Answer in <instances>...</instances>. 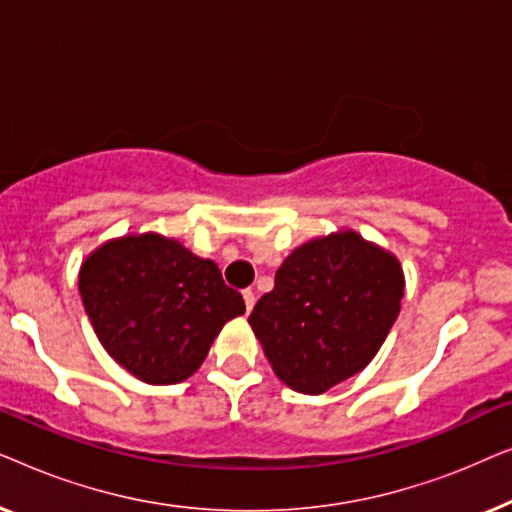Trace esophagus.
<instances>
[{"instance_id":"obj_1","label":"esophagus","mask_w":512,"mask_h":512,"mask_svg":"<svg viewBox=\"0 0 512 512\" xmlns=\"http://www.w3.org/2000/svg\"><path fill=\"white\" fill-rule=\"evenodd\" d=\"M242 296H244V305H247V312H251V307L256 305V293L251 289H244Z\"/></svg>"}]
</instances>
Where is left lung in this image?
Returning <instances> with one entry per match:
<instances>
[{"mask_svg":"<svg viewBox=\"0 0 512 512\" xmlns=\"http://www.w3.org/2000/svg\"><path fill=\"white\" fill-rule=\"evenodd\" d=\"M398 258L354 230L300 244L249 324L272 370L300 394H324L368 366L401 312Z\"/></svg>","mask_w":512,"mask_h":512,"instance_id":"obj_1","label":"left lung"}]
</instances>
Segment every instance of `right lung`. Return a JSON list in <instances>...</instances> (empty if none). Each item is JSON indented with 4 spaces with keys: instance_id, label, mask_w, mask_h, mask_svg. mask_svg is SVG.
Segmentation results:
<instances>
[{
    "instance_id": "right-lung-1",
    "label": "right lung",
    "mask_w": 512,
    "mask_h": 512,
    "mask_svg": "<svg viewBox=\"0 0 512 512\" xmlns=\"http://www.w3.org/2000/svg\"><path fill=\"white\" fill-rule=\"evenodd\" d=\"M79 291L107 354L149 384L191 377L223 324L244 314L242 293L226 286L214 261L158 233L95 249L81 265Z\"/></svg>"
}]
</instances>
